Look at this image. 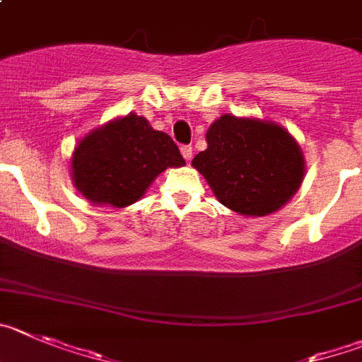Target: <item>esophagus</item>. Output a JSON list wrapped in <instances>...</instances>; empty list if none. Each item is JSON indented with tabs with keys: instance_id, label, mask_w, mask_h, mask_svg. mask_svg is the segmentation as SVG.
Here are the masks:
<instances>
[{
	"instance_id": "esophagus-1",
	"label": "esophagus",
	"mask_w": 362,
	"mask_h": 362,
	"mask_svg": "<svg viewBox=\"0 0 362 362\" xmlns=\"http://www.w3.org/2000/svg\"><path fill=\"white\" fill-rule=\"evenodd\" d=\"M181 154H183V158L187 159V161H190L192 154H194V152H192L190 145H183V147H181Z\"/></svg>"
}]
</instances>
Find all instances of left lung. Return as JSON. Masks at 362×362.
<instances>
[{
    "mask_svg": "<svg viewBox=\"0 0 362 362\" xmlns=\"http://www.w3.org/2000/svg\"><path fill=\"white\" fill-rule=\"evenodd\" d=\"M206 151L192 159L211 192L244 217H264L289 203L305 177V156L273 120L222 115L206 132Z\"/></svg>",
    "mask_w": 362,
    "mask_h": 362,
    "instance_id": "8db88e82",
    "label": "left lung"
}]
</instances>
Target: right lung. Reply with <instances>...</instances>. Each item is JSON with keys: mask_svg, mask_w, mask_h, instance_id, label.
Masks as SVG:
<instances>
[{"mask_svg": "<svg viewBox=\"0 0 362 362\" xmlns=\"http://www.w3.org/2000/svg\"><path fill=\"white\" fill-rule=\"evenodd\" d=\"M185 167L177 145L136 112L93 129L71 154L73 185L93 204L125 208L140 201L167 168Z\"/></svg>", "mask_w": 362, "mask_h": 362, "instance_id": "add662e5", "label": "right lung"}]
</instances>
